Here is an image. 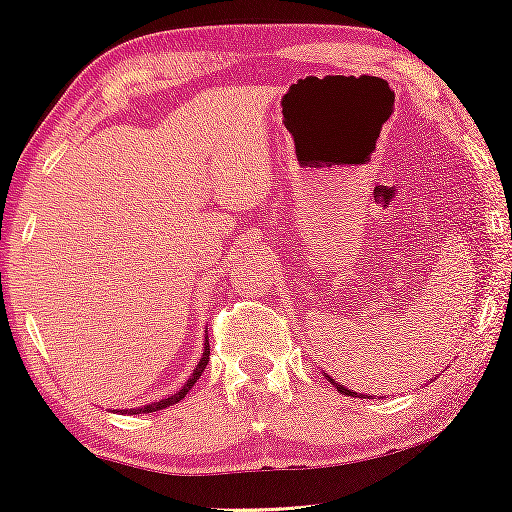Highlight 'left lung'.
<instances>
[{"instance_id": "1", "label": "left lung", "mask_w": 512, "mask_h": 512, "mask_svg": "<svg viewBox=\"0 0 512 512\" xmlns=\"http://www.w3.org/2000/svg\"><path fill=\"white\" fill-rule=\"evenodd\" d=\"M326 376V381H331L333 385H335V388H338L340 392H342V395H347V397H358V392H354V390H349V388H342V385H338V383H335L333 379H331V376L329 374H324ZM367 395H363V399H365Z\"/></svg>"}]
</instances>
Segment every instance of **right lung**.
<instances>
[{"mask_svg":"<svg viewBox=\"0 0 512 512\" xmlns=\"http://www.w3.org/2000/svg\"><path fill=\"white\" fill-rule=\"evenodd\" d=\"M206 338V342H204V354H201V358H199V363L195 365V370H192V376L190 379L181 385V390L177 392V395H170L167 399H158V401H152V404H147V406H138V408H127V410H117V413H124V415H142V413H156V410H163V408H167V406H174L177 404V401H181L183 397L188 395L190 392V388L192 385L197 383V379L201 376V372L206 370V365H208V356H211V347H208V335H204Z\"/></svg>","mask_w":512,"mask_h":512,"instance_id":"add662e5","label":"right lung"}]
</instances>
